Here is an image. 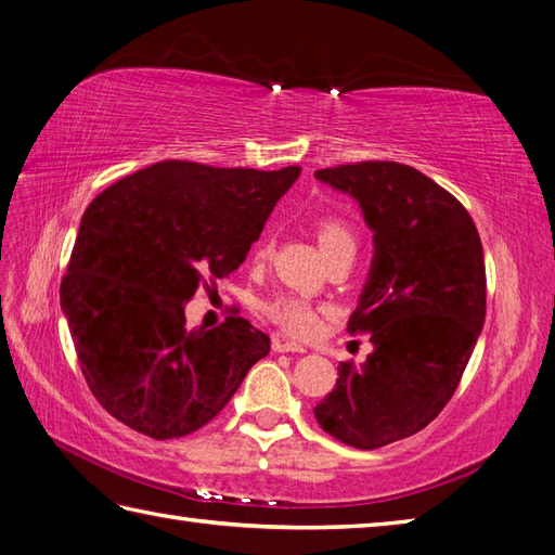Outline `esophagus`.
I'll list each match as a JSON object with an SVG mask.
<instances>
[{"label": "esophagus", "instance_id": "34e87169", "mask_svg": "<svg viewBox=\"0 0 555 555\" xmlns=\"http://www.w3.org/2000/svg\"><path fill=\"white\" fill-rule=\"evenodd\" d=\"M272 350L274 352H298V354H305L307 347H302L298 343H291V340H283V338H274L272 340Z\"/></svg>", "mask_w": 555, "mask_h": 555}]
</instances>
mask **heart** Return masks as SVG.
<instances>
[{
  "mask_svg": "<svg viewBox=\"0 0 555 555\" xmlns=\"http://www.w3.org/2000/svg\"><path fill=\"white\" fill-rule=\"evenodd\" d=\"M314 229H317L319 246H321V250H324L326 257H331L338 250H345V248H354L352 229L340 217L321 215L314 222ZM269 250H272V238L262 236L260 241H257L255 255L264 257V255H269ZM267 314L274 321V324H279L283 331L291 333V336H309V333H314L319 326L317 307L309 305L302 298H295V295H281V298L269 302Z\"/></svg>",
  "mask_w": 555,
  "mask_h": 555,
  "instance_id": "heart-1",
  "label": "heart"
}]
</instances>
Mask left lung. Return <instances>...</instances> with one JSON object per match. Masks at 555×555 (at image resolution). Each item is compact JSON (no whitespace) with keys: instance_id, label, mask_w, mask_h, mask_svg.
<instances>
[{"instance_id":"8db88e82","label":"left lung","mask_w":555,"mask_h":555,"mask_svg":"<svg viewBox=\"0 0 555 555\" xmlns=\"http://www.w3.org/2000/svg\"><path fill=\"white\" fill-rule=\"evenodd\" d=\"M359 203L373 260L350 333H371L364 364L340 362L314 406L343 444L378 449L423 430L452 399L485 326V255L468 210L414 167L390 160L317 170Z\"/></svg>"}]
</instances>
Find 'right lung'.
<instances>
[{"label":"right lung","instance_id":"obj_1","mask_svg":"<svg viewBox=\"0 0 555 555\" xmlns=\"http://www.w3.org/2000/svg\"><path fill=\"white\" fill-rule=\"evenodd\" d=\"M300 167L262 172L163 160L89 203L61 283L89 390L153 440L210 423L269 336L243 317L186 331L184 305L246 260Z\"/></svg>","mask_w":555,"mask_h":555}]
</instances>
